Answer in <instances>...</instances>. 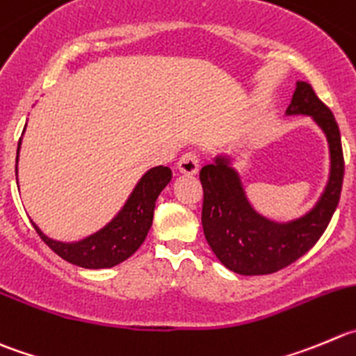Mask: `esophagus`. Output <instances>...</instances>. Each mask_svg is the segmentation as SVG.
<instances>
[{
  "label": "esophagus",
  "mask_w": 356,
  "mask_h": 356,
  "mask_svg": "<svg viewBox=\"0 0 356 356\" xmlns=\"http://www.w3.org/2000/svg\"><path fill=\"white\" fill-rule=\"evenodd\" d=\"M178 171L184 175H197L199 171V155L195 152H187L178 161Z\"/></svg>",
  "instance_id": "esophagus-1"
}]
</instances>
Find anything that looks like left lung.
<instances>
[{"mask_svg": "<svg viewBox=\"0 0 356 356\" xmlns=\"http://www.w3.org/2000/svg\"><path fill=\"white\" fill-rule=\"evenodd\" d=\"M285 115L309 117L328 145L327 184L309 211L285 222L259 211L248 197L232 155H215L213 164L199 172L204 191L201 218L206 241L227 269L245 276L276 273L309 252L339 204L344 159L332 111L318 99L309 83L297 82Z\"/></svg>", "mask_w": 356, "mask_h": 356, "instance_id": "1", "label": "left lung"}]
</instances>
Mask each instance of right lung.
<instances>
[{"label":"right lung","mask_w":356,"mask_h":356,"mask_svg":"<svg viewBox=\"0 0 356 356\" xmlns=\"http://www.w3.org/2000/svg\"><path fill=\"white\" fill-rule=\"evenodd\" d=\"M20 145H22V138L17 147V164H19ZM171 169L165 165H155L148 169L134 185L133 192L125 199L124 206L118 209L117 215L106 225L101 227L99 231L79 241H57V239L49 238L33 220L31 223L43 243H47L66 262L86 267V269H108L129 259L143 245L154 222L155 201L165 185L171 181Z\"/></svg>","instance_id":"right-lung-1"}]
</instances>
